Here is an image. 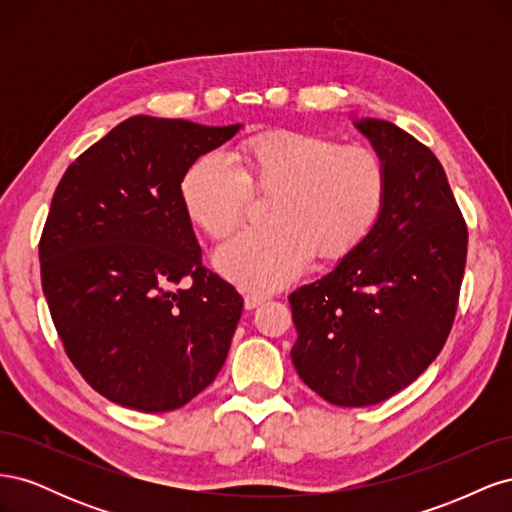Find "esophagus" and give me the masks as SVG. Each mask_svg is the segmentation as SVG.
I'll use <instances>...</instances> for the list:
<instances>
[{"label": "esophagus", "mask_w": 512, "mask_h": 512, "mask_svg": "<svg viewBox=\"0 0 512 512\" xmlns=\"http://www.w3.org/2000/svg\"><path fill=\"white\" fill-rule=\"evenodd\" d=\"M243 303H245V309H256L258 305L265 303V297H260V294H245Z\"/></svg>", "instance_id": "1"}]
</instances>
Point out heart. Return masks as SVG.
<instances>
[{
  "mask_svg": "<svg viewBox=\"0 0 512 512\" xmlns=\"http://www.w3.org/2000/svg\"><path fill=\"white\" fill-rule=\"evenodd\" d=\"M250 188L275 190L271 224L239 230L215 250V267L245 290L271 292L290 284L316 254L322 260L354 250L374 228L386 198V166L365 145L273 132L252 138L239 164L209 149L185 168L181 203L211 237L235 228Z\"/></svg>",
  "mask_w": 512,
  "mask_h": 512,
  "instance_id": "obj_1",
  "label": "heart"
}]
</instances>
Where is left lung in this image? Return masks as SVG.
Wrapping results in <instances>:
<instances>
[{"mask_svg":"<svg viewBox=\"0 0 512 512\" xmlns=\"http://www.w3.org/2000/svg\"><path fill=\"white\" fill-rule=\"evenodd\" d=\"M386 166V198L369 235L288 301L290 359L329 404L374 406L406 389L451 333L468 228L431 149L384 119H354Z\"/></svg>","mask_w":512,"mask_h":512,"instance_id":"8db88e82","label":"left lung"}]
</instances>
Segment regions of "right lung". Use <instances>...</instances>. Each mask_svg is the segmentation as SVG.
I'll use <instances>...</instances> for the list:
<instances>
[{
	"label": "right lung",
	"instance_id": "1",
	"mask_svg": "<svg viewBox=\"0 0 512 512\" xmlns=\"http://www.w3.org/2000/svg\"><path fill=\"white\" fill-rule=\"evenodd\" d=\"M239 130L130 117L81 153L53 194L44 297L74 367L123 408L177 410L226 361L243 299L203 267L181 179ZM185 276L191 286L175 289Z\"/></svg>",
	"mask_w": 512,
	"mask_h": 512
}]
</instances>
